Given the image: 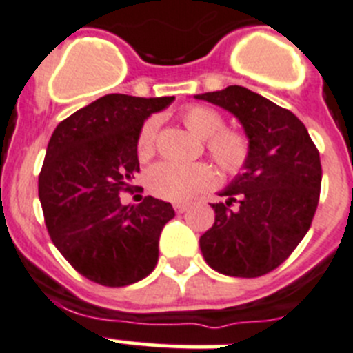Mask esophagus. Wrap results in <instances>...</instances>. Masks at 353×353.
<instances>
[{
	"label": "esophagus",
	"instance_id": "34e87169",
	"mask_svg": "<svg viewBox=\"0 0 353 353\" xmlns=\"http://www.w3.org/2000/svg\"><path fill=\"white\" fill-rule=\"evenodd\" d=\"M188 203H174V210H176L177 214H183V212H186L188 210Z\"/></svg>",
	"mask_w": 353,
	"mask_h": 353
}]
</instances>
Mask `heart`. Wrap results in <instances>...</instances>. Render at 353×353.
Wrapping results in <instances>:
<instances>
[{"label":"heart","mask_w":353,"mask_h":353,"mask_svg":"<svg viewBox=\"0 0 353 353\" xmlns=\"http://www.w3.org/2000/svg\"><path fill=\"white\" fill-rule=\"evenodd\" d=\"M183 121L188 130L205 139L207 151L223 170L235 174L249 160L251 144L242 132L225 127V120L216 110L207 106H190L184 110ZM158 121L150 118L137 136V154L148 158L154 151ZM216 183V176L205 163L160 161L148 172V188L158 199L186 202Z\"/></svg>","instance_id":"b5f03b06"}]
</instances>
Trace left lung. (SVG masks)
Listing matches in <instances>:
<instances>
[{
  "label": "left lung",
  "mask_w": 353,
  "mask_h": 353,
  "mask_svg": "<svg viewBox=\"0 0 353 353\" xmlns=\"http://www.w3.org/2000/svg\"><path fill=\"white\" fill-rule=\"evenodd\" d=\"M242 125L249 160L212 203L214 225L200 236L207 265L230 276H261L282 265L306 235L321 195V157L296 114L245 87L193 95ZM239 205L231 209V203Z\"/></svg>",
  "instance_id": "8db88e82"
}]
</instances>
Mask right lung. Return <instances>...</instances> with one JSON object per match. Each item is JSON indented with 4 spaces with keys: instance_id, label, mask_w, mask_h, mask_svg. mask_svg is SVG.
Returning <instances> with one entry per match:
<instances>
[{
    "instance_id": "obj_1",
    "label": "right lung",
    "mask_w": 353,
    "mask_h": 353,
    "mask_svg": "<svg viewBox=\"0 0 353 353\" xmlns=\"http://www.w3.org/2000/svg\"><path fill=\"white\" fill-rule=\"evenodd\" d=\"M174 97L110 94L65 118L48 143L38 181L48 233L59 252L88 281L134 284L158 261V240L172 205L146 196L123 205L120 192L139 172L137 136Z\"/></svg>"
}]
</instances>
